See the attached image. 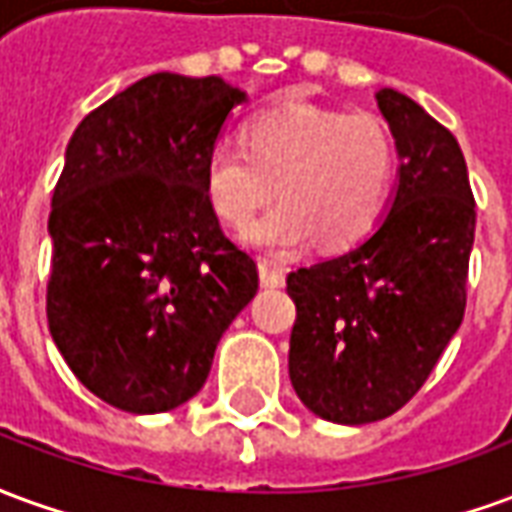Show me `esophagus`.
Segmentation results:
<instances>
[{"label": "esophagus", "instance_id": "1", "mask_svg": "<svg viewBox=\"0 0 512 512\" xmlns=\"http://www.w3.org/2000/svg\"><path fill=\"white\" fill-rule=\"evenodd\" d=\"M257 268H260V282H263L266 288H282V285H285V271H282L277 263H271V260H260Z\"/></svg>", "mask_w": 512, "mask_h": 512}]
</instances>
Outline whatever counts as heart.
I'll use <instances>...</instances> for the list:
<instances>
[{"label":"heart","instance_id":"obj_1","mask_svg":"<svg viewBox=\"0 0 512 512\" xmlns=\"http://www.w3.org/2000/svg\"><path fill=\"white\" fill-rule=\"evenodd\" d=\"M395 164V139L376 115L282 104L252 117L244 142H213L205 194L222 222L246 227L277 189L282 202L244 235L257 249L293 252L312 235L343 249L376 227Z\"/></svg>","mask_w":512,"mask_h":512}]
</instances>
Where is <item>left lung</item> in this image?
Listing matches in <instances>:
<instances>
[{
  "label": "left lung",
  "instance_id": "8db88e82",
  "mask_svg": "<svg viewBox=\"0 0 512 512\" xmlns=\"http://www.w3.org/2000/svg\"><path fill=\"white\" fill-rule=\"evenodd\" d=\"M400 183L365 244L288 274L290 381L340 425L395 414L428 381L466 310L474 194L458 139L397 90L376 95Z\"/></svg>",
  "mask_w": 512,
  "mask_h": 512
}]
</instances>
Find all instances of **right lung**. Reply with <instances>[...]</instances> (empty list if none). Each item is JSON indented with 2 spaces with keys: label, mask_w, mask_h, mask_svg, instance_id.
<instances>
[{
  "label": "right lung",
  "mask_w": 512,
  "mask_h": 512,
  "mask_svg": "<svg viewBox=\"0 0 512 512\" xmlns=\"http://www.w3.org/2000/svg\"><path fill=\"white\" fill-rule=\"evenodd\" d=\"M241 101L219 76L153 73L93 109L65 150L46 318L73 376L128 414L197 395L257 293V263L205 194V156Z\"/></svg>",
  "instance_id": "1"
}]
</instances>
